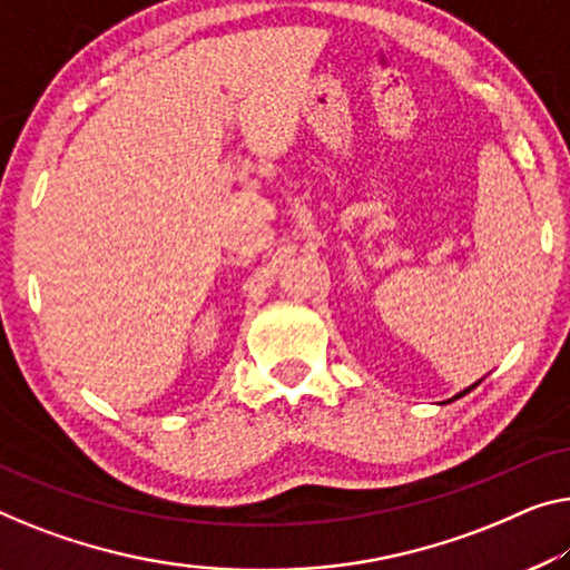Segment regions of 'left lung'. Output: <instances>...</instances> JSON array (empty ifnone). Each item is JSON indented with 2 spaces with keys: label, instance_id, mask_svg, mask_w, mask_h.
I'll list each match as a JSON object with an SVG mask.
<instances>
[{
  "label": "left lung",
  "instance_id": "left-lung-1",
  "mask_svg": "<svg viewBox=\"0 0 570 570\" xmlns=\"http://www.w3.org/2000/svg\"><path fill=\"white\" fill-rule=\"evenodd\" d=\"M479 384H481V381H479ZM479 384H473V386H469V389H463V392H461V394H455L453 399H461V396H465V394H469V392H473V389L479 386ZM453 399H450V402H453Z\"/></svg>",
  "mask_w": 570,
  "mask_h": 570
}]
</instances>
